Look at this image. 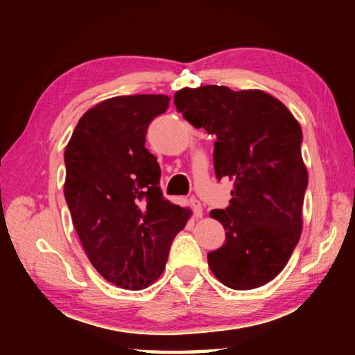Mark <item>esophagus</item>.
I'll use <instances>...</instances> for the list:
<instances>
[{
    "instance_id": "1",
    "label": "esophagus",
    "mask_w": 355,
    "mask_h": 355,
    "mask_svg": "<svg viewBox=\"0 0 355 355\" xmlns=\"http://www.w3.org/2000/svg\"><path fill=\"white\" fill-rule=\"evenodd\" d=\"M189 203H191L192 209H194V213H196L197 218H202V214H203V208H202V203H200V200L197 199V197H191V199H189Z\"/></svg>"
}]
</instances>
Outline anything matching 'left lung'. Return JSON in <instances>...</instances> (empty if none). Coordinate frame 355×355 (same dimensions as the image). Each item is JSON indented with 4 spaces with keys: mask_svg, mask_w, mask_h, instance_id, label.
<instances>
[{
    "mask_svg": "<svg viewBox=\"0 0 355 355\" xmlns=\"http://www.w3.org/2000/svg\"><path fill=\"white\" fill-rule=\"evenodd\" d=\"M173 103L191 125L216 137V177L233 180L230 205L209 213L225 228L222 248L208 252L209 268L233 290L268 284L302 232L309 175L300 125L282 101L257 89L184 87Z\"/></svg>",
    "mask_w": 355,
    "mask_h": 355,
    "instance_id": "left-lung-1",
    "label": "left lung"
}]
</instances>
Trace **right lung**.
Listing matches in <instances>:
<instances>
[{"label":"right lung","mask_w":355,"mask_h":355,"mask_svg":"<svg viewBox=\"0 0 355 355\" xmlns=\"http://www.w3.org/2000/svg\"><path fill=\"white\" fill-rule=\"evenodd\" d=\"M167 95H122L80 119L65 147V184L75 230L94 268L123 290H142L164 271L189 209L164 199L161 169L146 148Z\"/></svg>","instance_id":"right-lung-1"}]
</instances>
